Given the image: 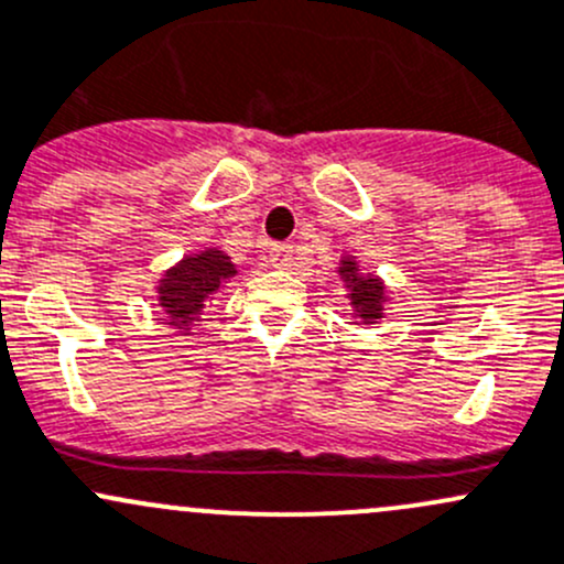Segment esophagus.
Listing matches in <instances>:
<instances>
[{
	"mask_svg": "<svg viewBox=\"0 0 564 564\" xmlns=\"http://www.w3.org/2000/svg\"><path fill=\"white\" fill-rule=\"evenodd\" d=\"M292 259H294L292 242H278V246L270 248V262H272V267H281V270H286V267L292 264Z\"/></svg>",
	"mask_w": 564,
	"mask_h": 564,
	"instance_id": "obj_1",
	"label": "esophagus"
}]
</instances>
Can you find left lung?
Returning a JSON list of instances; mask_svg holds the SVG:
<instances>
[{
	"mask_svg": "<svg viewBox=\"0 0 564 564\" xmlns=\"http://www.w3.org/2000/svg\"><path fill=\"white\" fill-rule=\"evenodd\" d=\"M340 275L351 286V305L357 307V316L365 324L378 322L381 316V302H383V283L376 275H359L357 262L346 259L340 267Z\"/></svg>",
	"mask_w": 564,
	"mask_h": 564,
	"instance_id": "8db88e82",
	"label": "left lung"
}]
</instances>
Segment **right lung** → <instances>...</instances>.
I'll return each instance as SVG.
<instances>
[{
  "instance_id": "obj_1",
  "label": "right lung",
  "mask_w": 564,
  "mask_h": 564,
  "mask_svg": "<svg viewBox=\"0 0 564 564\" xmlns=\"http://www.w3.org/2000/svg\"><path fill=\"white\" fill-rule=\"evenodd\" d=\"M235 275V264L227 253L210 251L186 257L175 264L159 283V302L167 311V318L175 327H186L192 318L199 316L205 300L216 294L229 278Z\"/></svg>"
}]
</instances>
